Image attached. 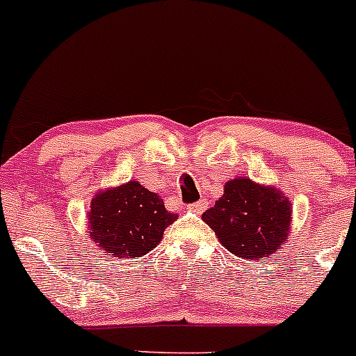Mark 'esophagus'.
Masks as SVG:
<instances>
[{
    "instance_id": "34e87169",
    "label": "esophagus",
    "mask_w": 356,
    "mask_h": 356,
    "mask_svg": "<svg viewBox=\"0 0 356 356\" xmlns=\"http://www.w3.org/2000/svg\"><path fill=\"white\" fill-rule=\"evenodd\" d=\"M207 205H209V203H207L205 200H198V202H195L189 205V210H193V212H196V213H202L203 210L207 209Z\"/></svg>"
}]
</instances>
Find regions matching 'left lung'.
I'll use <instances>...</instances> for the list:
<instances>
[{"mask_svg": "<svg viewBox=\"0 0 356 356\" xmlns=\"http://www.w3.org/2000/svg\"><path fill=\"white\" fill-rule=\"evenodd\" d=\"M202 217L231 254L262 261L287 241L292 207L273 186L236 177L226 182L224 195Z\"/></svg>", "mask_w": 356, "mask_h": 356, "instance_id": "1", "label": "left lung"}]
</instances>
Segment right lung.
Wrapping results in <instances>:
<instances>
[{"mask_svg": "<svg viewBox=\"0 0 356 356\" xmlns=\"http://www.w3.org/2000/svg\"><path fill=\"white\" fill-rule=\"evenodd\" d=\"M177 216L156 193L137 181L97 193L88 212V233L108 255L137 259L153 250Z\"/></svg>", "mask_w": 356, "mask_h": 356, "instance_id": "add662e5", "label": "right lung"}]
</instances>
